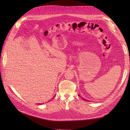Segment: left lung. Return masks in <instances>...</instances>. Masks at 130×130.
Masks as SVG:
<instances>
[{"mask_svg": "<svg viewBox=\"0 0 130 130\" xmlns=\"http://www.w3.org/2000/svg\"><path fill=\"white\" fill-rule=\"evenodd\" d=\"M78 96H79V95H78ZM83 100H84V101H88L87 100H86L85 99H83Z\"/></svg>", "mask_w": 130, "mask_h": 130, "instance_id": "8db88e82", "label": "left lung"}]
</instances>
